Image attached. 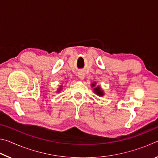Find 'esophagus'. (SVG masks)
<instances>
[{
	"mask_svg": "<svg viewBox=\"0 0 158 158\" xmlns=\"http://www.w3.org/2000/svg\"><path fill=\"white\" fill-rule=\"evenodd\" d=\"M84 76H85V74H84V72H79V73H78V77H79V78L80 79H81V80H83L84 79Z\"/></svg>",
	"mask_w": 158,
	"mask_h": 158,
	"instance_id": "1",
	"label": "esophagus"
}]
</instances>
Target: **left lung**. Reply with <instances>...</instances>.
<instances>
[{
	"label": "left lung",
	"mask_w": 158,
	"mask_h": 158,
	"mask_svg": "<svg viewBox=\"0 0 158 158\" xmlns=\"http://www.w3.org/2000/svg\"><path fill=\"white\" fill-rule=\"evenodd\" d=\"M92 85H93V86H95V84H92ZM94 91L95 92L96 94H98V95H100V96H102L103 94H104V93L102 92V90H101V89L99 86L97 87V88H95V89H94Z\"/></svg>",
	"instance_id": "1"
}]
</instances>
